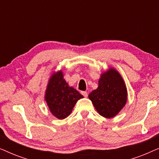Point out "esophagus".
<instances>
[{
  "instance_id": "1",
  "label": "esophagus",
  "mask_w": 159,
  "mask_h": 159,
  "mask_svg": "<svg viewBox=\"0 0 159 159\" xmlns=\"http://www.w3.org/2000/svg\"><path fill=\"white\" fill-rule=\"evenodd\" d=\"M81 93H82V95H83L84 97H85V98L88 97V93H87V92H84V91H82V92H81Z\"/></svg>"
}]
</instances>
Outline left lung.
Masks as SVG:
<instances>
[{"mask_svg": "<svg viewBox=\"0 0 159 159\" xmlns=\"http://www.w3.org/2000/svg\"><path fill=\"white\" fill-rule=\"evenodd\" d=\"M88 97L101 116L113 118L127 103V87L119 71L110 68L101 74L98 87Z\"/></svg>", "mask_w": 159, "mask_h": 159, "instance_id": "8db88e82", "label": "left lung"}]
</instances>
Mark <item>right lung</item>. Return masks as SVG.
I'll list each match as a JSON object with an SVG mask.
<instances>
[{"instance_id":"right-lung-1","label":"right lung","mask_w":159,"mask_h":159,"mask_svg":"<svg viewBox=\"0 0 159 159\" xmlns=\"http://www.w3.org/2000/svg\"><path fill=\"white\" fill-rule=\"evenodd\" d=\"M82 98L83 95L66 82L61 70L54 72L50 77L45 101L51 114L57 119H64L69 116L78 100Z\"/></svg>"}]
</instances>
